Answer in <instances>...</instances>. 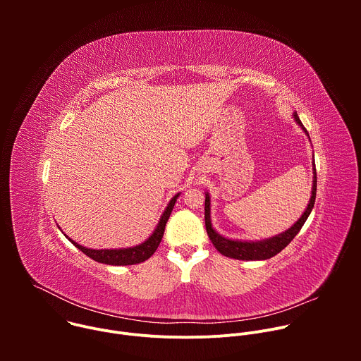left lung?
<instances>
[{
	"label": "left lung",
	"mask_w": 361,
	"mask_h": 361,
	"mask_svg": "<svg viewBox=\"0 0 361 361\" xmlns=\"http://www.w3.org/2000/svg\"><path fill=\"white\" fill-rule=\"evenodd\" d=\"M294 120L297 121V124L304 130V133L308 135L307 130L304 128V126L301 124L297 113H294ZM313 170H314V180H313V191H312V198L310 202H308L305 212L302 213V216L298 219V221L288 228L287 231L269 238V240H263V241H234V240H228L221 237L220 234H217L214 231V228L212 227V221H210V197L209 194H205V213H204V219H205V230H207V234L212 240V243L214 244V247L226 257H231V259H237V260H267L274 257L276 254H279L283 248H286L291 240L298 234V231L301 230V227L304 226L307 217L310 216L313 207H314V201H316V191H317V174H316V164H313Z\"/></svg>",
	"instance_id": "left-lung-1"
}]
</instances>
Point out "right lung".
Here are the masks:
<instances>
[{
  "label": "right lung",
  "mask_w": 361,
  "mask_h": 361,
  "mask_svg": "<svg viewBox=\"0 0 361 361\" xmlns=\"http://www.w3.org/2000/svg\"><path fill=\"white\" fill-rule=\"evenodd\" d=\"M180 194L174 195L171 198V201L169 202L167 209L164 212V214L160 219V223L157 226V228L154 230V233L151 234V237L144 241L140 245L135 247H130V248H120V250H91V248H85L82 245H80L78 243L73 241L71 238H68L78 250H81L85 255H88L90 259L102 263V264H110V266H131V264H138L142 263L145 260H148L149 257L154 254L160 245V241L163 238L164 230H166V224L170 219V214L174 209V204L177 201Z\"/></svg>",
  "instance_id": "obj_1"
}]
</instances>
